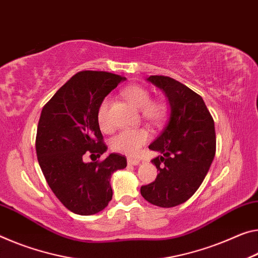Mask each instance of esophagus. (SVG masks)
Returning a JSON list of instances; mask_svg holds the SVG:
<instances>
[{
  "mask_svg": "<svg viewBox=\"0 0 258 258\" xmlns=\"http://www.w3.org/2000/svg\"><path fill=\"white\" fill-rule=\"evenodd\" d=\"M127 164L128 165H139V164H140V159H138V158H127Z\"/></svg>",
  "mask_w": 258,
  "mask_h": 258,
  "instance_id": "obj_1",
  "label": "esophagus"
}]
</instances>
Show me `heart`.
Segmentation results:
<instances>
[{
    "mask_svg": "<svg viewBox=\"0 0 258 258\" xmlns=\"http://www.w3.org/2000/svg\"><path fill=\"white\" fill-rule=\"evenodd\" d=\"M122 94L131 104L140 109L141 117L154 126L162 125L169 116V105L162 100H151L150 92L141 85H132L126 87ZM111 103L110 97H104L97 108L96 118L100 128L103 132H111L112 126L109 120V107ZM149 140V133L144 128L121 131L112 138L110 146L116 153L126 156H136L141 147Z\"/></svg>",
    "mask_w": 258,
    "mask_h": 258,
    "instance_id": "b5f03b06",
    "label": "heart"
}]
</instances>
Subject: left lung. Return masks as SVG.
<instances>
[{
  "label": "left lung",
  "instance_id": "obj_1",
  "mask_svg": "<svg viewBox=\"0 0 258 258\" xmlns=\"http://www.w3.org/2000/svg\"><path fill=\"white\" fill-rule=\"evenodd\" d=\"M148 81L165 93L170 117L149 149L158 151L153 162L159 173L141 186V195L154 206L171 208L186 202L206 178L216 154L215 122L199 94L165 76Z\"/></svg>",
  "mask_w": 258,
  "mask_h": 258
}]
</instances>
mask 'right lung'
<instances>
[{
	"instance_id": "right-lung-1",
	"label": "right lung",
	"mask_w": 258,
	"mask_h": 258,
	"mask_svg": "<svg viewBox=\"0 0 258 258\" xmlns=\"http://www.w3.org/2000/svg\"><path fill=\"white\" fill-rule=\"evenodd\" d=\"M124 77L104 71H80L68 80L41 111L35 139L39 165L49 187L65 208L89 216L112 199L110 177L127 165L126 157L110 154L85 163V155L107 151L96 112L101 101Z\"/></svg>"
}]
</instances>
